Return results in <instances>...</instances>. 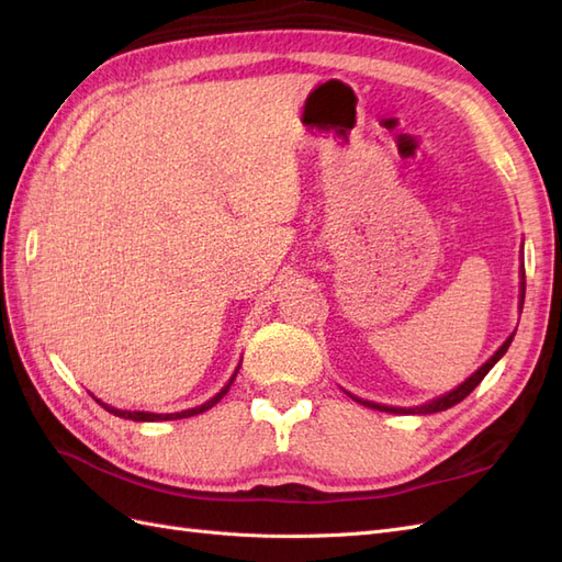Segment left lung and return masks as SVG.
<instances>
[{"label": "left lung", "mask_w": 562, "mask_h": 562, "mask_svg": "<svg viewBox=\"0 0 562 562\" xmlns=\"http://www.w3.org/2000/svg\"><path fill=\"white\" fill-rule=\"evenodd\" d=\"M520 276H522V282H520V308H522V301H525V270H520ZM510 341H513V334H510L508 339L502 344V348L496 350L494 356H492L483 367H480L477 372H473L467 381L461 383V386H457L454 391L445 393V395H440V397H436V400H430V403H426V405H422V407H389V405H376V403H370V400H360V397H356V395H350V397H352V400H358V403H360V405H364V407H372V409H379V412H393V414H432V412L450 409V407H454L457 403H461L463 397L473 393V389L477 386L480 381H483V379L487 376V372L492 370V367L504 358V352L508 350Z\"/></svg>", "instance_id": "obj_1"}]
</instances>
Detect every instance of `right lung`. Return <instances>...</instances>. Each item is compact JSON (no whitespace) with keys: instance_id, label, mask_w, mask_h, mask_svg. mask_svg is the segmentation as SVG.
Listing matches in <instances>:
<instances>
[{"instance_id":"obj_1","label":"right lung","mask_w":562,"mask_h":562,"mask_svg":"<svg viewBox=\"0 0 562 562\" xmlns=\"http://www.w3.org/2000/svg\"><path fill=\"white\" fill-rule=\"evenodd\" d=\"M239 370V367H237ZM237 370H235V374L231 376V381L226 383V386H223L212 400H206L204 405H200V407H192V409H183V412H173V414H155V412H130V409H117V407H110V405H105V403H101V400H95V403H99L103 409H108L110 414H115V416H120V419H132V422H169V419H188V416H195V414H202V412H206V409H212L218 400L228 393V389L233 386V381H235V376H237Z\"/></svg>"}]
</instances>
